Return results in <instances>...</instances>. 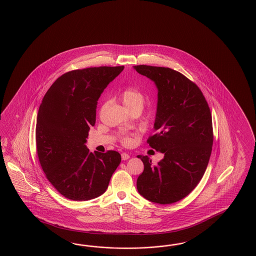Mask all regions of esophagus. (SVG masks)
Masks as SVG:
<instances>
[{
  "mask_svg": "<svg viewBox=\"0 0 256 256\" xmlns=\"http://www.w3.org/2000/svg\"><path fill=\"white\" fill-rule=\"evenodd\" d=\"M121 158H122V160H128V159L130 158V156L128 154H126V152H122Z\"/></svg>",
  "mask_w": 256,
  "mask_h": 256,
  "instance_id": "esophagus-1",
  "label": "esophagus"
}]
</instances>
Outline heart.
Instances as JSON below:
<instances>
[{"label": "heart", "mask_w": 256, "mask_h": 256, "mask_svg": "<svg viewBox=\"0 0 256 256\" xmlns=\"http://www.w3.org/2000/svg\"><path fill=\"white\" fill-rule=\"evenodd\" d=\"M119 97L121 98L122 102L124 104L126 108L130 112L132 110H138L142 109L146 97L140 90L134 88V86H128L120 92ZM122 142L124 146H130L132 144V138L130 136H124L122 137Z\"/></svg>", "instance_id": "1"}]
</instances>
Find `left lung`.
<instances>
[{"label":"left lung","mask_w":256,"mask_h":256,"mask_svg":"<svg viewBox=\"0 0 256 256\" xmlns=\"http://www.w3.org/2000/svg\"><path fill=\"white\" fill-rule=\"evenodd\" d=\"M134 69L158 90L156 133L147 144L164 154L156 165L138 156L144 168L137 189L147 200L175 203L193 191L207 168L214 144L212 112L200 88L179 72L148 65Z\"/></svg>","instance_id":"8db88e82"}]
</instances>
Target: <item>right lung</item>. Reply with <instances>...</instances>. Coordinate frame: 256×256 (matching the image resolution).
Wrapping results in <instances>:
<instances>
[{"label": "right lung", "instance_id": "right-lung-1", "mask_svg": "<svg viewBox=\"0 0 256 256\" xmlns=\"http://www.w3.org/2000/svg\"><path fill=\"white\" fill-rule=\"evenodd\" d=\"M123 70H70L56 80L42 100L35 130L37 154L46 177L66 198L100 196L121 162L116 151L90 152L84 144L96 122L98 98Z\"/></svg>", "mask_w": 256, "mask_h": 256}]
</instances>
